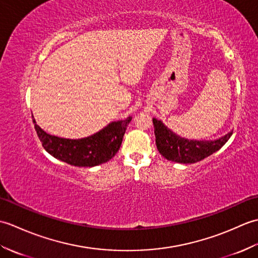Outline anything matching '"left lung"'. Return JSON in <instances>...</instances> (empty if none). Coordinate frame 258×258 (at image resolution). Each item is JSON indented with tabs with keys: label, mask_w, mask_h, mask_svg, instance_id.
I'll return each instance as SVG.
<instances>
[{
	"label": "left lung",
	"mask_w": 258,
	"mask_h": 258,
	"mask_svg": "<svg viewBox=\"0 0 258 258\" xmlns=\"http://www.w3.org/2000/svg\"><path fill=\"white\" fill-rule=\"evenodd\" d=\"M156 147L168 161L176 163H196L218 151L231 138L233 132L215 141H188L169 131L161 120L153 118Z\"/></svg>",
	"instance_id": "1"
}]
</instances>
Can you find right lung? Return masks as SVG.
Masks as SVG:
<instances>
[{
	"label": "right lung",
	"instance_id": "1",
	"mask_svg": "<svg viewBox=\"0 0 258 258\" xmlns=\"http://www.w3.org/2000/svg\"><path fill=\"white\" fill-rule=\"evenodd\" d=\"M32 118L45 151L59 161L80 167L96 166L111 160L119 150L126 127L132 119L128 116L124 120L113 122L89 138L67 140L45 133L36 124L34 117Z\"/></svg>",
	"mask_w": 258,
	"mask_h": 258
}]
</instances>
